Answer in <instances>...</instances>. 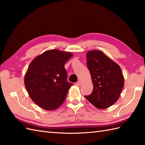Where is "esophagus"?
I'll return each instance as SVG.
<instances>
[{"mask_svg":"<svg viewBox=\"0 0 145 145\" xmlns=\"http://www.w3.org/2000/svg\"><path fill=\"white\" fill-rule=\"evenodd\" d=\"M81 84H82V83H81V81H78L76 83L75 85H76V86H80V85H81Z\"/></svg>","mask_w":145,"mask_h":145,"instance_id":"1","label":"esophagus"}]
</instances>
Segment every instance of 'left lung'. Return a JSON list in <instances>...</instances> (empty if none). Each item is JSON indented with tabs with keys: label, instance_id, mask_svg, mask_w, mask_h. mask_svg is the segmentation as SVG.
<instances>
[{
	"label": "left lung",
	"instance_id": "8db88e82",
	"mask_svg": "<svg viewBox=\"0 0 145 145\" xmlns=\"http://www.w3.org/2000/svg\"><path fill=\"white\" fill-rule=\"evenodd\" d=\"M87 59L93 89L85 98L97 108H107L118 100L124 86L121 68L100 50L88 51Z\"/></svg>",
	"mask_w": 145,
	"mask_h": 145
}]
</instances>
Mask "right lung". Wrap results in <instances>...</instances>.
<instances>
[{
	"instance_id": "right-lung-1",
	"label": "right lung",
	"mask_w": 145,
	"mask_h": 145,
	"mask_svg": "<svg viewBox=\"0 0 145 145\" xmlns=\"http://www.w3.org/2000/svg\"><path fill=\"white\" fill-rule=\"evenodd\" d=\"M72 55L54 49L44 52L30 63L24 83L30 97L42 108L55 110L65 100L73 84L67 80L64 66Z\"/></svg>"
}]
</instances>
